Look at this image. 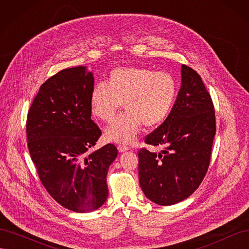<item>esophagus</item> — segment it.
Here are the masks:
<instances>
[{
  "instance_id": "34e87169",
  "label": "esophagus",
  "mask_w": 249,
  "mask_h": 249,
  "mask_svg": "<svg viewBox=\"0 0 249 249\" xmlns=\"http://www.w3.org/2000/svg\"><path fill=\"white\" fill-rule=\"evenodd\" d=\"M117 148H118V150L120 153H124V152H126V150H129V146L127 145H125V144H119L118 146H117Z\"/></svg>"
}]
</instances>
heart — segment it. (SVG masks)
I'll return each instance as SVG.
<instances>
[{"instance_id": "b5f03b06", "label": "heart", "mask_w": 249, "mask_h": 249, "mask_svg": "<svg viewBox=\"0 0 249 249\" xmlns=\"http://www.w3.org/2000/svg\"><path fill=\"white\" fill-rule=\"evenodd\" d=\"M178 95V83L166 71L144 67H119L113 70L107 83H96L89 99L92 114L110 123L122 107L125 111L105 131L109 141L129 143L142 124H161L170 112Z\"/></svg>"}]
</instances>
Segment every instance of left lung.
Listing matches in <instances>:
<instances>
[{
    "mask_svg": "<svg viewBox=\"0 0 249 249\" xmlns=\"http://www.w3.org/2000/svg\"><path fill=\"white\" fill-rule=\"evenodd\" d=\"M216 133L214 105L199 74L182 65V85L170 114L144 142L163 147L160 153L142 147L139 182L145 196L161 206L189 197L208 171Z\"/></svg>",
    "mask_w": 249,
    "mask_h": 249,
    "instance_id": "1",
    "label": "left lung"
}]
</instances>
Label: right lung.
Masks as SVG:
<instances>
[{
    "label": "right lung",
    "instance_id": "1",
    "mask_svg": "<svg viewBox=\"0 0 249 249\" xmlns=\"http://www.w3.org/2000/svg\"><path fill=\"white\" fill-rule=\"evenodd\" d=\"M94 80L86 67L63 70L40 86L27 116L30 156L41 184L59 205L92 212L108 197L107 173L114 144L90 153L102 135L91 119Z\"/></svg>",
    "mask_w": 249,
    "mask_h": 249
}]
</instances>
